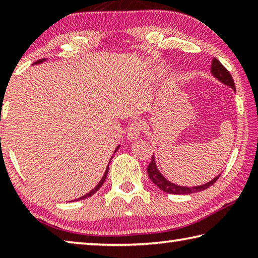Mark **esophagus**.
Masks as SVG:
<instances>
[{"mask_svg": "<svg viewBox=\"0 0 258 258\" xmlns=\"http://www.w3.org/2000/svg\"><path fill=\"white\" fill-rule=\"evenodd\" d=\"M142 125L140 121L135 120L130 124L127 128V134H126V138H127L130 141H133V140H137L140 138V134H141Z\"/></svg>", "mask_w": 258, "mask_h": 258, "instance_id": "1", "label": "esophagus"}]
</instances>
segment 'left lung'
<instances>
[{
  "label": "left lung",
  "instance_id": "1",
  "mask_svg": "<svg viewBox=\"0 0 258 258\" xmlns=\"http://www.w3.org/2000/svg\"><path fill=\"white\" fill-rule=\"evenodd\" d=\"M211 73L215 80L221 82L222 84L231 87V89H232L235 92V85H234L232 76L230 75V73L226 71L225 67L216 58H214L212 60ZM147 172H148V175H149V177H150V180L154 182L160 190H163L164 192H167V194H172V195H190V194H195V192L203 191L205 189H207V187H209L211 185H213L221 175L220 174V175L214 177L213 180H211L209 182L205 183V184H202V185H195V186L178 185V184H175V183H173L169 180H167V178H166L163 174L159 172L158 167H157L156 159H155L154 155H152V158H151L149 166H148Z\"/></svg>",
  "mask_w": 258,
  "mask_h": 258
}]
</instances>
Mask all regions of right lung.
<instances>
[{"mask_svg":"<svg viewBox=\"0 0 258 258\" xmlns=\"http://www.w3.org/2000/svg\"><path fill=\"white\" fill-rule=\"evenodd\" d=\"M44 61H46V59H42V60H38V61H36V62H34V64H40V63H43L44 62ZM119 147L120 146H117V148L115 149V151H113V154H115V152L119 149ZM112 158V157H111ZM111 158H110V160H111ZM109 164H110V161H109ZM109 164H108V166H107V168H106V172H104V174H103V176H102V178L101 180L99 181V183L97 185H95L92 190H91L90 192H87L86 195H84V196H82V197H80V198H77V199H75V200H83V199H85V198H89V197H91V196H93L95 192H97L100 187L102 186V184H103V182L106 181V177H107V175H108V171H109ZM75 200H74V202H75Z\"/></svg>","mask_w":258,"mask_h":258,"instance_id":"obj_1","label":"right lung"}]
</instances>
